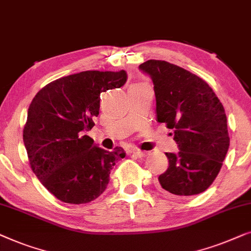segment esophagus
<instances>
[{"label":"esophagus","mask_w":251,"mask_h":251,"mask_svg":"<svg viewBox=\"0 0 251 251\" xmlns=\"http://www.w3.org/2000/svg\"><path fill=\"white\" fill-rule=\"evenodd\" d=\"M133 153L135 154V156H137V157H146L147 154H148L147 151H141V150H134Z\"/></svg>","instance_id":"esophagus-1"}]
</instances>
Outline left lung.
Masks as SVG:
<instances>
[{
  "label": "left lung",
  "instance_id": "1",
  "mask_svg": "<svg viewBox=\"0 0 251 251\" xmlns=\"http://www.w3.org/2000/svg\"><path fill=\"white\" fill-rule=\"evenodd\" d=\"M151 77L157 119L174 130L178 152H166L168 168L158 177L175 196L206 191L221 171L230 147L223 104L211 87L195 74L161 60L139 66Z\"/></svg>",
  "mask_w": 251,
  "mask_h": 251
}]
</instances>
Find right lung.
Returning <instances> with one entry per match:
<instances>
[{
	"label": "right lung",
	"mask_w": 251,
	"mask_h": 251,
	"mask_svg": "<svg viewBox=\"0 0 251 251\" xmlns=\"http://www.w3.org/2000/svg\"><path fill=\"white\" fill-rule=\"evenodd\" d=\"M125 70H87L65 76L44 86L28 108L24 143L30 167L42 184L67 203L91 202L107 189L122 148H99L85 132L94 126L100 94L119 89Z\"/></svg>",
	"instance_id": "add662e5"
}]
</instances>
